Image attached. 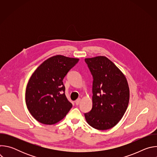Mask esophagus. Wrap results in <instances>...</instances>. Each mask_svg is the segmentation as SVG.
Listing matches in <instances>:
<instances>
[{
    "label": "esophagus",
    "mask_w": 157,
    "mask_h": 157,
    "mask_svg": "<svg viewBox=\"0 0 157 157\" xmlns=\"http://www.w3.org/2000/svg\"><path fill=\"white\" fill-rule=\"evenodd\" d=\"M80 102H81V98H78V99H76V101H75L76 105H78V104L80 103Z\"/></svg>",
    "instance_id": "34e87169"
}]
</instances>
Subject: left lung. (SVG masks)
<instances>
[{"label":"left lung","mask_w":157,"mask_h":157,"mask_svg":"<svg viewBox=\"0 0 157 157\" xmlns=\"http://www.w3.org/2000/svg\"><path fill=\"white\" fill-rule=\"evenodd\" d=\"M93 76V108L84 114L87 124L104 130L113 128L127 109L130 91L127 80L116 65L107 57L85 58Z\"/></svg>","instance_id":"obj_1"}]
</instances>
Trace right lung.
<instances>
[{
  "mask_svg": "<svg viewBox=\"0 0 157 157\" xmlns=\"http://www.w3.org/2000/svg\"><path fill=\"white\" fill-rule=\"evenodd\" d=\"M79 59L56 55L43 61L31 76L25 102L39 122L53 125L61 121L73 105L66 98L63 79Z\"/></svg>",
  "mask_w": 157,
  "mask_h": 157,
  "instance_id": "right-lung-1",
  "label": "right lung"
}]
</instances>
